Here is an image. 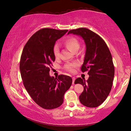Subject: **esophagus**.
Listing matches in <instances>:
<instances>
[{
  "label": "esophagus",
  "mask_w": 131,
  "mask_h": 131,
  "mask_svg": "<svg viewBox=\"0 0 131 131\" xmlns=\"http://www.w3.org/2000/svg\"><path fill=\"white\" fill-rule=\"evenodd\" d=\"M75 78L73 77L72 78V84H74V82H75Z\"/></svg>",
  "instance_id": "1"
}]
</instances>
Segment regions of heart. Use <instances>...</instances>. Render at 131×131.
Returning <instances> with one entry per match:
<instances>
[{"instance_id":"1","label":"heart","mask_w":131,"mask_h":131,"mask_svg":"<svg viewBox=\"0 0 131 131\" xmlns=\"http://www.w3.org/2000/svg\"><path fill=\"white\" fill-rule=\"evenodd\" d=\"M64 45L69 50L72 52H75L78 51L79 48V43L78 40L75 38L71 37L67 39L64 42ZM53 54L56 58H58L60 56V50H59V47L57 45H55L53 47ZM78 66V63H68L65 66V68L70 72H74L75 69Z\"/></svg>"}]
</instances>
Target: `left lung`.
<instances>
[{"instance_id": "obj_1", "label": "left lung", "mask_w": 131, "mask_h": 131, "mask_svg": "<svg viewBox=\"0 0 131 131\" xmlns=\"http://www.w3.org/2000/svg\"><path fill=\"white\" fill-rule=\"evenodd\" d=\"M81 36L84 41L86 51L81 70L88 71L89 78H78L75 84H81L84 91L79 96L80 103L85 107H97L109 95L114 78L115 68L111 53L104 40L93 31L85 28L69 31Z\"/></svg>"}]
</instances>
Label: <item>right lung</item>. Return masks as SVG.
I'll use <instances>...</instances> for the list:
<instances>
[{"mask_svg": "<svg viewBox=\"0 0 131 131\" xmlns=\"http://www.w3.org/2000/svg\"><path fill=\"white\" fill-rule=\"evenodd\" d=\"M52 28L37 31L26 44L20 61L23 84L37 104L46 110L56 108L63 104L64 95L72 83L70 76L50 75V68L55 60L53 47L58 39L67 32Z\"/></svg>", "mask_w": 131, "mask_h": 131, "instance_id": "obj_1", "label": "right lung"}]
</instances>
